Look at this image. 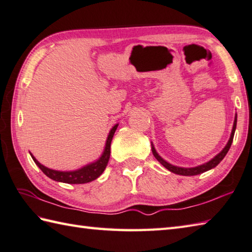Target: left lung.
Masks as SVG:
<instances>
[{
	"instance_id": "8db88e82",
	"label": "left lung",
	"mask_w": 252,
	"mask_h": 252,
	"mask_svg": "<svg viewBox=\"0 0 252 252\" xmlns=\"http://www.w3.org/2000/svg\"><path fill=\"white\" fill-rule=\"evenodd\" d=\"M236 125H237V115H236L235 117V121H234V126H233V131H231V134H230V139L227 143V145H226L224 147V150L221 151L220 154L216 155L213 159H211L210 161L206 162V164H203L201 166H198V167H193V168H181V167H176L174 165H170L169 162H167L166 160H164L161 158V157L157 154L154 146H153L152 144V152H153V155L155 156V158L158 160L160 164L165 167V168L168 169L169 171L174 172V174H177V175H181V176H195V175H200V174H203V172L208 171L212 168H214V167L218 166L220 162L223 160L224 157L226 156V154H227V152L229 151L230 149V145L231 143H233V140H234V134H235V130H236Z\"/></svg>"
}]
</instances>
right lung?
<instances>
[{"label": "right lung", "mask_w": 252, "mask_h": 252, "mask_svg": "<svg viewBox=\"0 0 252 252\" xmlns=\"http://www.w3.org/2000/svg\"><path fill=\"white\" fill-rule=\"evenodd\" d=\"M118 125L112 127L109 135H108V139L106 142V147L105 151H103L102 155L99 159L97 161L93 162L91 165H87L83 168L75 170V171H58V170H53V169H49L47 167H44L41 165L34 157L32 155L33 161L36 162V165L42 170V172L46 176H48L49 178H51L52 180L56 181H60V182H65V184H72V185H80V184H87V182H91L93 180L97 179L99 177L103 170L106 169V166L109 161V157H110V145H111V141L113 134L117 130Z\"/></svg>", "instance_id": "add662e5"}]
</instances>
